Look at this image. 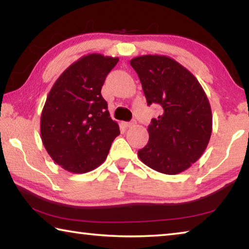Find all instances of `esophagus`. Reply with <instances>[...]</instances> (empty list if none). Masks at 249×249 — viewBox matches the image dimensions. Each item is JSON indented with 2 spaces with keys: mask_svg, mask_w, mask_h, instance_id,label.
Here are the masks:
<instances>
[{
  "mask_svg": "<svg viewBox=\"0 0 249 249\" xmlns=\"http://www.w3.org/2000/svg\"><path fill=\"white\" fill-rule=\"evenodd\" d=\"M135 124H136V122L135 121H132V122H124L123 125L125 126V127H132V126H134Z\"/></svg>",
  "mask_w": 249,
  "mask_h": 249,
  "instance_id": "esophagus-1",
  "label": "esophagus"
}]
</instances>
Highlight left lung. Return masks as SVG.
Instances as JSON below:
<instances>
[{
    "label": "left lung",
    "instance_id": "1",
    "mask_svg": "<svg viewBox=\"0 0 249 249\" xmlns=\"http://www.w3.org/2000/svg\"><path fill=\"white\" fill-rule=\"evenodd\" d=\"M147 104L161 114L151 120L149 141L138 157L151 169L177 175L199 159L212 133V112L204 90L190 71L174 59L158 54L133 58Z\"/></svg>",
    "mask_w": 249,
    "mask_h": 249
}]
</instances>
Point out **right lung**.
<instances>
[{"instance_id":"obj_1","label":"right lung","mask_w":249,"mask_h":249,"mask_svg":"<svg viewBox=\"0 0 249 249\" xmlns=\"http://www.w3.org/2000/svg\"><path fill=\"white\" fill-rule=\"evenodd\" d=\"M119 58L90 53L68 67L50 90L41 112V141L50 157L73 174H86L107 157L120 127L101 94Z\"/></svg>"}]
</instances>
